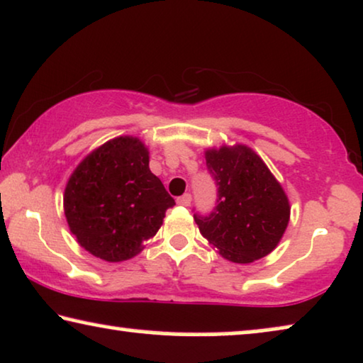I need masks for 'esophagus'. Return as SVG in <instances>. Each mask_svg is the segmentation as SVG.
<instances>
[{"instance_id": "esophagus-1", "label": "esophagus", "mask_w": 363, "mask_h": 363, "mask_svg": "<svg viewBox=\"0 0 363 363\" xmlns=\"http://www.w3.org/2000/svg\"><path fill=\"white\" fill-rule=\"evenodd\" d=\"M177 203H178V205H182V206H190V203H191V195H190V193H185V195L178 198Z\"/></svg>"}]
</instances>
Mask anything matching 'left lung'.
Masks as SVG:
<instances>
[{"instance_id":"obj_1","label":"left lung","mask_w":363,"mask_h":363,"mask_svg":"<svg viewBox=\"0 0 363 363\" xmlns=\"http://www.w3.org/2000/svg\"><path fill=\"white\" fill-rule=\"evenodd\" d=\"M206 167L218 185L210 216L195 215L198 230L225 259L250 264L276 250L289 225L284 188L251 147L206 148Z\"/></svg>"}]
</instances>
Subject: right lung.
I'll list each match as a JSON object with an SVG mask.
<instances>
[{
    "label": "right lung",
    "mask_w": 363,
    "mask_h": 363,
    "mask_svg": "<svg viewBox=\"0 0 363 363\" xmlns=\"http://www.w3.org/2000/svg\"><path fill=\"white\" fill-rule=\"evenodd\" d=\"M148 162L140 138L121 135L94 148L69 177L64 190L69 230L99 259H132L175 205Z\"/></svg>",
    "instance_id": "obj_1"
}]
</instances>
